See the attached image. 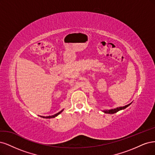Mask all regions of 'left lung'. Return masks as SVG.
<instances>
[{"mask_svg": "<svg viewBox=\"0 0 155 155\" xmlns=\"http://www.w3.org/2000/svg\"><path fill=\"white\" fill-rule=\"evenodd\" d=\"M131 103L127 105H126V106H123V107H117L115 109H110V110H104L103 111L105 113H108V114H113V113H115L119 111L120 110H122V109H126V107H127L129 105H130Z\"/></svg>", "mask_w": 155, "mask_h": 155, "instance_id": "1", "label": "left lung"}]
</instances>
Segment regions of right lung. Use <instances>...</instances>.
<instances>
[{"label":"right lung","mask_w":155,"mask_h":155,"mask_svg":"<svg viewBox=\"0 0 155 155\" xmlns=\"http://www.w3.org/2000/svg\"><path fill=\"white\" fill-rule=\"evenodd\" d=\"M63 110H64V109H62V111H61L60 112L57 113V114H54V115H52V116H48V117H42V118H54V117H56L57 116H58L59 114H61V113L63 111Z\"/></svg>","instance_id":"obj_1"}]
</instances>
